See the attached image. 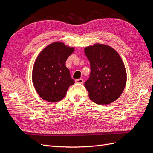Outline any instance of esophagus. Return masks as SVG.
I'll return each instance as SVG.
<instances>
[{
    "label": "esophagus",
    "instance_id": "34e87169",
    "mask_svg": "<svg viewBox=\"0 0 153 153\" xmlns=\"http://www.w3.org/2000/svg\"><path fill=\"white\" fill-rule=\"evenodd\" d=\"M75 82L78 83V84H83V83H84V80L81 79V78H79V79H76L75 80Z\"/></svg>",
    "mask_w": 153,
    "mask_h": 153
}]
</instances>
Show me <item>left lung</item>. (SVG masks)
Returning <instances> with one entry per match:
<instances>
[{
	"mask_svg": "<svg viewBox=\"0 0 153 153\" xmlns=\"http://www.w3.org/2000/svg\"><path fill=\"white\" fill-rule=\"evenodd\" d=\"M91 65L84 84L89 98L96 104L108 105L121 95L126 84L124 64L118 53L108 45L94 44L84 49Z\"/></svg>",
	"mask_w": 153,
	"mask_h": 153,
	"instance_id": "obj_1",
	"label": "left lung"
}]
</instances>
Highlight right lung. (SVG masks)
I'll return each instance as SVG.
<instances>
[{"label": "right lung", "instance_id": "add662e5", "mask_svg": "<svg viewBox=\"0 0 153 153\" xmlns=\"http://www.w3.org/2000/svg\"><path fill=\"white\" fill-rule=\"evenodd\" d=\"M74 48L62 42H55L45 47L37 57L33 70L32 82L41 98L57 102L64 98L69 87L75 83L66 61Z\"/></svg>", "mask_w": 153, "mask_h": 153}]
</instances>
